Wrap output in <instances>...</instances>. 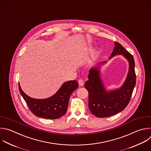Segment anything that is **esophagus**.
Masks as SVG:
<instances>
[{
	"label": "esophagus",
	"instance_id": "obj_1",
	"mask_svg": "<svg viewBox=\"0 0 151 151\" xmlns=\"http://www.w3.org/2000/svg\"><path fill=\"white\" fill-rule=\"evenodd\" d=\"M78 83H79V85L80 86H83L84 85V81L82 79H79L78 80Z\"/></svg>",
	"mask_w": 151,
	"mask_h": 151
}]
</instances>
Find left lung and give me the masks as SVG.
Masks as SVG:
<instances>
[{"mask_svg":"<svg viewBox=\"0 0 151 151\" xmlns=\"http://www.w3.org/2000/svg\"><path fill=\"white\" fill-rule=\"evenodd\" d=\"M114 44L115 47L110 59L116 55H122L129 62V72L123 86L118 89L106 91L97 68L90 69L88 81L85 83V87L89 93L88 107L90 111L99 118L110 117L122 111L129 104L136 85V76L133 56L120 43L115 42Z\"/></svg>","mask_w":151,"mask_h":151,"instance_id":"8db88e82","label":"left lung"}]
</instances>
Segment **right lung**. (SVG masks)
Instances as JSON below:
<instances>
[{
  "label": "right lung",
  "instance_id": "right-lung-1",
  "mask_svg": "<svg viewBox=\"0 0 151 151\" xmlns=\"http://www.w3.org/2000/svg\"><path fill=\"white\" fill-rule=\"evenodd\" d=\"M79 86L76 81L64 83L59 91L47 99L32 98L25 94L21 88L19 90L31 111L36 116L47 119H56L66 113L69 98L72 93Z\"/></svg>",
  "mask_w": 151,
  "mask_h": 151
}]
</instances>
